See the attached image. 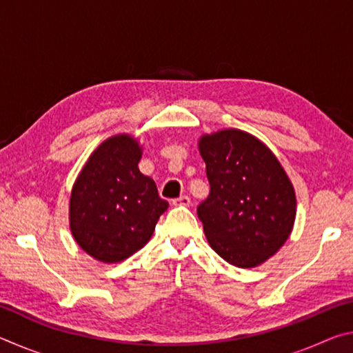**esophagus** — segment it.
<instances>
[{"mask_svg": "<svg viewBox=\"0 0 353 353\" xmlns=\"http://www.w3.org/2000/svg\"><path fill=\"white\" fill-rule=\"evenodd\" d=\"M190 204H191V199L187 194H182V196H179V198L172 199V205H176V207H188Z\"/></svg>", "mask_w": 353, "mask_h": 353, "instance_id": "obj_1", "label": "esophagus"}]
</instances>
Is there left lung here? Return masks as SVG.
<instances>
[{
	"label": "left lung",
	"mask_w": 353,
	"mask_h": 353,
	"mask_svg": "<svg viewBox=\"0 0 353 353\" xmlns=\"http://www.w3.org/2000/svg\"><path fill=\"white\" fill-rule=\"evenodd\" d=\"M199 151L210 194L198 216L214 252L238 268H254L288 240L296 194L270 149L238 129L204 135Z\"/></svg>",
	"instance_id": "1"
}]
</instances>
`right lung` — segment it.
Segmentation results:
<instances>
[{
  "label": "right lung",
  "instance_id": "right-lung-1",
  "mask_svg": "<svg viewBox=\"0 0 353 353\" xmlns=\"http://www.w3.org/2000/svg\"><path fill=\"white\" fill-rule=\"evenodd\" d=\"M140 159L134 139L112 137L90 155L71 191V234L103 263H118L145 246L168 208L155 182L140 172Z\"/></svg>",
  "mask_w": 353,
  "mask_h": 353
}]
</instances>
